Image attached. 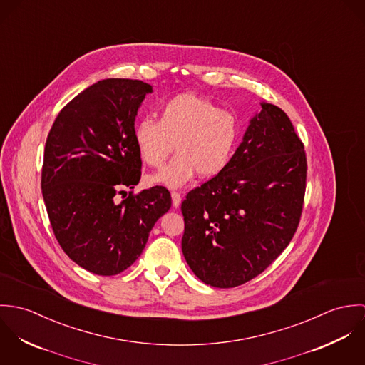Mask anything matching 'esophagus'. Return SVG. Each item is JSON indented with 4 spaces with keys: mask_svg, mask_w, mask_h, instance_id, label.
Masks as SVG:
<instances>
[{
    "mask_svg": "<svg viewBox=\"0 0 365 365\" xmlns=\"http://www.w3.org/2000/svg\"><path fill=\"white\" fill-rule=\"evenodd\" d=\"M171 200H173V207H178L181 204V194L178 191L171 192Z\"/></svg>",
    "mask_w": 365,
    "mask_h": 365,
    "instance_id": "34e87169",
    "label": "esophagus"
}]
</instances>
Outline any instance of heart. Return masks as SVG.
<instances>
[{
	"label": "heart",
	"mask_w": 365,
	"mask_h": 365,
	"mask_svg": "<svg viewBox=\"0 0 365 365\" xmlns=\"http://www.w3.org/2000/svg\"><path fill=\"white\" fill-rule=\"evenodd\" d=\"M133 139L140 158L153 168L165 163L175 145L178 155L152 181L178 188L197 173L210 178L227 167L237 145L239 123L232 112L208 98L180 94L158 109L157 122H138Z\"/></svg>",
	"instance_id": "1"
}]
</instances>
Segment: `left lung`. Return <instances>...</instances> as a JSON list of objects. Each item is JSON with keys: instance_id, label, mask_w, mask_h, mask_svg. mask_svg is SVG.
Segmentation results:
<instances>
[{"instance_id": "obj_1", "label": "left lung", "mask_w": 365, "mask_h": 365, "mask_svg": "<svg viewBox=\"0 0 365 365\" xmlns=\"http://www.w3.org/2000/svg\"><path fill=\"white\" fill-rule=\"evenodd\" d=\"M308 161L288 115L261 105L227 167L181 204L182 255L216 288L239 287L292 240L304 209Z\"/></svg>"}]
</instances>
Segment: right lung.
Instances as JSON below:
<instances>
[{"label": "right lung", "mask_w": 365, "mask_h": 365, "mask_svg": "<svg viewBox=\"0 0 365 365\" xmlns=\"http://www.w3.org/2000/svg\"><path fill=\"white\" fill-rule=\"evenodd\" d=\"M149 93L140 80L98 81L63 106L46 139L41 184L53 233L71 260L98 275L130 267L171 207L163 185L125 191L142 175L133 129Z\"/></svg>", "instance_id": "right-lung-1"}]
</instances>
